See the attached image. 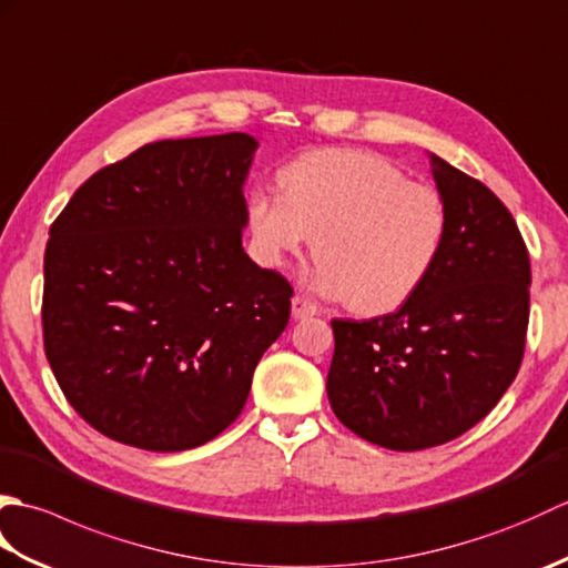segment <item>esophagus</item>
Returning a JSON list of instances; mask_svg holds the SVG:
<instances>
[{
	"instance_id": "esophagus-1",
	"label": "esophagus",
	"mask_w": 568,
	"mask_h": 568,
	"mask_svg": "<svg viewBox=\"0 0 568 568\" xmlns=\"http://www.w3.org/2000/svg\"><path fill=\"white\" fill-rule=\"evenodd\" d=\"M317 315V305L307 300L305 295H295L293 297V317L295 320H307Z\"/></svg>"
}]
</instances>
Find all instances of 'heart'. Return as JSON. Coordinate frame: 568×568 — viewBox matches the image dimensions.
Returning a JSON list of instances; mask_svg holds the SVG:
<instances>
[{
	"label": "heart",
	"instance_id": "1",
	"mask_svg": "<svg viewBox=\"0 0 568 568\" xmlns=\"http://www.w3.org/2000/svg\"><path fill=\"white\" fill-rule=\"evenodd\" d=\"M277 190L281 195L253 187L246 195L253 256L268 268H285L315 236L320 263L312 283L327 297H348L361 315H385L409 303L442 256V195L405 180L376 153H303L281 168Z\"/></svg>",
	"mask_w": 568,
	"mask_h": 568
}]
</instances>
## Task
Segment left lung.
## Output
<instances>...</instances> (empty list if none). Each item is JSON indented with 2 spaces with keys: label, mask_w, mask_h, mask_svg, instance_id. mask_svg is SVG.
Instances as JSON below:
<instances>
[{
  "label": "left lung",
  "mask_w": 568,
  "mask_h": 568,
  "mask_svg": "<svg viewBox=\"0 0 568 568\" xmlns=\"http://www.w3.org/2000/svg\"><path fill=\"white\" fill-rule=\"evenodd\" d=\"M446 207L442 256L397 312L332 320L327 395L361 439L419 452L462 437L510 388L529 322L527 246L508 207L432 155Z\"/></svg>",
  "instance_id": "obj_1"
}]
</instances>
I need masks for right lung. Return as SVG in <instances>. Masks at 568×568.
I'll list each match as a JSON object with an SVG mask.
<instances>
[{
    "label": "right lung",
    "instance_id": "add662e5",
    "mask_svg": "<svg viewBox=\"0 0 568 568\" xmlns=\"http://www.w3.org/2000/svg\"><path fill=\"white\" fill-rule=\"evenodd\" d=\"M248 134L146 143L75 190L43 256V346L68 403L146 452L214 439L246 405L293 285L244 236Z\"/></svg>",
    "mask_w": 568,
    "mask_h": 568
}]
</instances>
